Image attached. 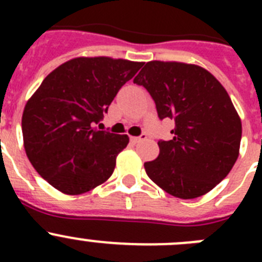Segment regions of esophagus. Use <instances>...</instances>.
I'll return each instance as SVG.
<instances>
[{"mask_svg": "<svg viewBox=\"0 0 262 262\" xmlns=\"http://www.w3.org/2000/svg\"><path fill=\"white\" fill-rule=\"evenodd\" d=\"M147 139V134H142L140 136H131V142L133 143H139V142H143Z\"/></svg>", "mask_w": 262, "mask_h": 262, "instance_id": "34e87169", "label": "esophagus"}]
</instances>
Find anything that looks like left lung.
Returning a JSON list of instances; mask_svg holds the SVG:
<instances>
[{
	"mask_svg": "<svg viewBox=\"0 0 262 262\" xmlns=\"http://www.w3.org/2000/svg\"><path fill=\"white\" fill-rule=\"evenodd\" d=\"M134 82L151 94L160 119L174 122L172 140H160L157 159L144 164L148 177L182 200L209 193L239 156L242 120L226 89L202 67L157 60Z\"/></svg>",
	"mask_w": 262,
	"mask_h": 262,
	"instance_id": "1",
	"label": "left lung"
}]
</instances>
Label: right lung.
<instances>
[{
  "label": "right lung",
  "mask_w": 262,
  "mask_h": 262,
  "mask_svg": "<svg viewBox=\"0 0 262 262\" xmlns=\"http://www.w3.org/2000/svg\"><path fill=\"white\" fill-rule=\"evenodd\" d=\"M143 62L76 57L43 80L22 115L25 151L36 172L64 194L86 193L113 174L128 136L94 128Z\"/></svg>",
  "instance_id": "obj_1"
}]
</instances>
